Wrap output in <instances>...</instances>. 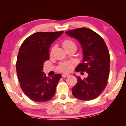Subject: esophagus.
<instances>
[{
    "instance_id": "1",
    "label": "esophagus",
    "mask_w": 126,
    "mask_h": 126,
    "mask_svg": "<svg viewBox=\"0 0 126 126\" xmlns=\"http://www.w3.org/2000/svg\"><path fill=\"white\" fill-rule=\"evenodd\" d=\"M70 76V75L69 74H63L62 75V77L63 78H66L67 77H69Z\"/></svg>"
}]
</instances>
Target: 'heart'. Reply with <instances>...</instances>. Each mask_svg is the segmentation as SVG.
Instances as JSON below:
<instances>
[{
  "label": "heart",
  "mask_w": 126,
  "mask_h": 126,
  "mask_svg": "<svg viewBox=\"0 0 126 126\" xmlns=\"http://www.w3.org/2000/svg\"><path fill=\"white\" fill-rule=\"evenodd\" d=\"M62 46L64 48V49H66L68 48H70L71 47H75L76 48V45L74 42L71 40L67 39L65 40L62 43ZM55 48V47H54L51 49V54L52 55L54 52V49ZM73 68V63L71 62H65L61 63L59 66V70L60 71L63 72H70V71Z\"/></svg>",
  "instance_id": "heart-1"
}]
</instances>
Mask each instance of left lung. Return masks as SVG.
Returning a JSON list of instances; mask_svg holds the SVG:
<instances>
[{
    "mask_svg": "<svg viewBox=\"0 0 126 126\" xmlns=\"http://www.w3.org/2000/svg\"><path fill=\"white\" fill-rule=\"evenodd\" d=\"M65 33L76 39L82 48V63L76 67L75 71L88 73V77L83 79L76 76L77 83L72 88V95L81 100L96 98L107 84L110 58L107 46L103 39L90 28H79Z\"/></svg>",
    "mask_w": 126,
    "mask_h": 126,
    "instance_id": "obj_1",
    "label": "left lung"
}]
</instances>
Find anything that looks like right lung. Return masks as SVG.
I'll list each match as a JSON object with an SVG mask.
<instances>
[{
  "mask_svg": "<svg viewBox=\"0 0 126 126\" xmlns=\"http://www.w3.org/2000/svg\"><path fill=\"white\" fill-rule=\"evenodd\" d=\"M63 32H38L28 37L20 46L16 64L17 76L23 91L34 102H47L55 94L62 76L46 77L43 65L49 58L51 44Z\"/></svg>",
  "mask_w": 126,
  "mask_h": 126,
  "instance_id": "1",
  "label": "right lung"
}]
</instances>
